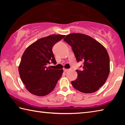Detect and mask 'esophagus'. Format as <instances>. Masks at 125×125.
Listing matches in <instances>:
<instances>
[{"label":"esophagus","instance_id":"1","mask_svg":"<svg viewBox=\"0 0 125 125\" xmlns=\"http://www.w3.org/2000/svg\"><path fill=\"white\" fill-rule=\"evenodd\" d=\"M69 70V69H68L64 68V72H68Z\"/></svg>","mask_w":125,"mask_h":125}]
</instances>
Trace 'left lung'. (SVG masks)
<instances>
[{"mask_svg":"<svg viewBox=\"0 0 125 125\" xmlns=\"http://www.w3.org/2000/svg\"><path fill=\"white\" fill-rule=\"evenodd\" d=\"M72 47L77 62L82 61V71L77 70V78L72 81L75 89L84 93L96 92L110 73V59L105 48L98 41L83 33H73L63 39Z\"/></svg>","mask_w":125,"mask_h":125,"instance_id":"obj_1","label":"left lung"}]
</instances>
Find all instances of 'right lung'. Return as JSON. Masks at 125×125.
Instances as JSON below:
<instances>
[{"instance_id":"obj_1","label":"right lung","mask_w":125,"mask_h":125,"mask_svg":"<svg viewBox=\"0 0 125 125\" xmlns=\"http://www.w3.org/2000/svg\"><path fill=\"white\" fill-rule=\"evenodd\" d=\"M65 35H51L41 38L30 45L23 53L19 72L25 88L32 94L43 96L54 89L63 72V69L47 67L56 61L52 47Z\"/></svg>"}]
</instances>
